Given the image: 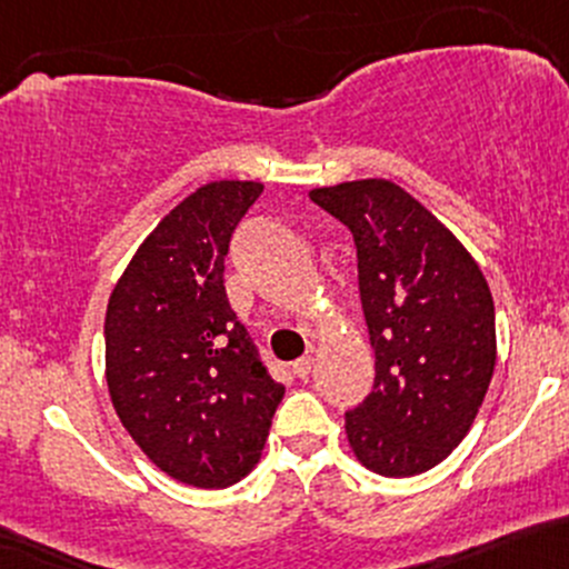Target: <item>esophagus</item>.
Segmentation results:
<instances>
[{
	"label": "esophagus",
	"mask_w": 569,
	"mask_h": 569,
	"mask_svg": "<svg viewBox=\"0 0 569 569\" xmlns=\"http://www.w3.org/2000/svg\"><path fill=\"white\" fill-rule=\"evenodd\" d=\"M291 370H295V376L299 380H308L310 372H313V356H302V359H297L295 365H291Z\"/></svg>",
	"instance_id": "1"
}]
</instances>
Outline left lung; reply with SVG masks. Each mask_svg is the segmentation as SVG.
<instances>
[{"label": "left lung", "mask_w": 569, "mask_h": 569, "mask_svg": "<svg viewBox=\"0 0 569 569\" xmlns=\"http://www.w3.org/2000/svg\"><path fill=\"white\" fill-rule=\"evenodd\" d=\"M310 199L351 229L376 353L372 391L346 413L348 446L378 476H421L465 440L491 383L489 283L457 234L391 180H346Z\"/></svg>", "instance_id": "obj_1"}]
</instances>
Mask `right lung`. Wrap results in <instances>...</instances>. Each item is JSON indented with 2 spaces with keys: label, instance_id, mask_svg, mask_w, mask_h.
<instances>
[{
  "label": "right lung",
  "instance_id": "add662e5",
  "mask_svg": "<svg viewBox=\"0 0 569 569\" xmlns=\"http://www.w3.org/2000/svg\"><path fill=\"white\" fill-rule=\"evenodd\" d=\"M264 191L213 180L156 223L104 313V378L123 429L161 472L227 489L259 465L283 383L223 289L234 227Z\"/></svg>",
  "mask_w": 569,
  "mask_h": 569
}]
</instances>
